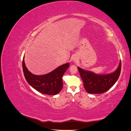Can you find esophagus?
Instances as JSON below:
<instances>
[{"label": "esophagus", "instance_id": "esophagus-1", "mask_svg": "<svg viewBox=\"0 0 131 131\" xmlns=\"http://www.w3.org/2000/svg\"><path fill=\"white\" fill-rule=\"evenodd\" d=\"M75 58H75V57H73V61H76V60H77V59H75Z\"/></svg>", "mask_w": 131, "mask_h": 131}]
</instances>
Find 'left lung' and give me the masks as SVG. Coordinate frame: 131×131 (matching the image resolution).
Masks as SVG:
<instances>
[{
	"mask_svg": "<svg viewBox=\"0 0 131 131\" xmlns=\"http://www.w3.org/2000/svg\"><path fill=\"white\" fill-rule=\"evenodd\" d=\"M121 68V61L117 69L114 72L105 75L96 74L91 71L85 70L78 67L85 90L91 94L103 93L109 90L119 78Z\"/></svg>",
	"mask_w": 131,
	"mask_h": 131,
	"instance_id": "1",
	"label": "left lung"
}]
</instances>
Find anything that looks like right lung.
Listing matches in <instances>:
<instances>
[{"mask_svg":"<svg viewBox=\"0 0 131 131\" xmlns=\"http://www.w3.org/2000/svg\"><path fill=\"white\" fill-rule=\"evenodd\" d=\"M24 57L22 61L23 71L28 83L38 92L45 94L56 95L63 88L62 77L69 66V63L57 67L52 72L42 75L31 73L26 67Z\"/></svg>","mask_w":131,"mask_h":131,"instance_id":"obj_1","label":"right lung"}]
</instances>
